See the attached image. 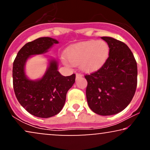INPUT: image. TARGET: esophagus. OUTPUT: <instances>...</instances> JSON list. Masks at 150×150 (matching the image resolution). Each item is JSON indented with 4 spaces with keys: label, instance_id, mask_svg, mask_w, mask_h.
Masks as SVG:
<instances>
[{
    "label": "esophagus",
    "instance_id": "34e87169",
    "mask_svg": "<svg viewBox=\"0 0 150 150\" xmlns=\"http://www.w3.org/2000/svg\"><path fill=\"white\" fill-rule=\"evenodd\" d=\"M83 75L81 74H79V73H76V79H79L80 78V77H82Z\"/></svg>",
    "mask_w": 150,
    "mask_h": 150
}]
</instances>
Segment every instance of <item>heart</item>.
<instances>
[{
  "label": "heart",
  "mask_w": 150,
  "mask_h": 150,
  "mask_svg": "<svg viewBox=\"0 0 150 150\" xmlns=\"http://www.w3.org/2000/svg\"><path fill=\"white\" fill-rule=\"evenodd\" d=\"M110 53L108 44L103 40H89L73 44L69 47L67 58L73 65L80 64L83 71L95 72L103 66ZM68 64L66 59L63 60Z\"/></svg>",
  "instance_id": "b5f03b06"
}]
</instances>
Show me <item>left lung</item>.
Returning <instances> with one entry per match:
<instances>
[{
    "mask_svg": "<svg viewBox=\"0 0 150 150\" xmlns=\"http://www.w3.org/2000/svg\"><path fill=\"white\" fill-rule=\"evenodd\" d=\"M108 44V60L101 69L86 75V97L90 108L100 115H112L129 104L137 86V63L134 54L124 42L101 38Z\"/></svg>",
    "mask_w": 150,
    "mask_h": 150,
    "instance_id": "obj_1",
    "label": "left lung"
}]
</instances>
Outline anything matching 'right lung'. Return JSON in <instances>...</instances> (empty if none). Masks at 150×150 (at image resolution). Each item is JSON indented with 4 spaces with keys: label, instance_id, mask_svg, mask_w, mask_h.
I'll list each match as a JSON object with an SVG mask.
<instances>
[{
    "label": "right lung",
    "instance_id": "right-lung-1",
    "mask_svg": "<svg viewBox=\"0 0 150 150\" xmlns=\"http://www.w3.org/2000/svg\"><path fill=\"white\" fill-rule=\"evenodd\" d=\"M58 41L51 38H40L25 44L19 50L13 63V87L20 104L29 113L38 117L48 118L60 112L66 100L67 92L75 82L74 74L68 76L58 71V62L49 60L43 76L30 80L25 73V65L29 57L47 53Z\"/></svg>",
    "mask_w": 150,
    "mask_h": 150
}]
</instances>
